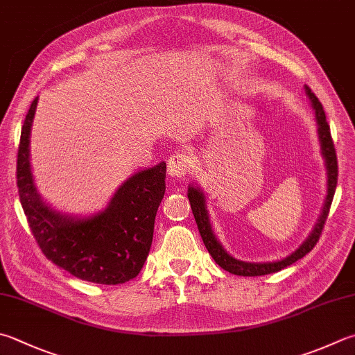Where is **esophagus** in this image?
Segmentation results:
<instances>
[{
  "label": "esophagus",
  "instance_id": "obj_1",
  "mask_svg": "<svg viewBox=\"0 0 355 355\" xmlns=\"http://www.w3.org/2000/svg\"><path fill=\"white\" fill-rule=\"evenodd\" d=\"M191 157L185 153H176L168 159V165H166V171L173 178H184L189 175L191 168Z\"/></svg>",
  "mask_w": 355,
  "mask_h": 355
}]
</instances>
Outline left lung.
<instances>
[{"instance_id":"obj_1","label":"left lung","mask_w":355,"mask_h":355,"mask_svg":"<svg viewBox=\"0 0 355 355\" xmlns=\"http://www.w3.org/2000/svg\"><path fill=\"white\" fill-rule=\"evenodd\" d=\"M304 91H306V96L311 100L313 111H315L320 146H322V156L324 159V165H326V171H327V195L324 199L323 211L318 218V223L315 224V227H313L311 235L307 236V239L298 247L295 252L291 253L289 257H286L283 259L273 261V263H245V261H239L236 258H233L232 255H229V253L224 250V247L220 245V243L215 236V233H213L209 211H207V205H205L204 191L196 185L189 187V195L187 196H189L193 215H195L198 229L200 233V238H202L207 250H209L211 258L216 261V264L219 267H223L224 270L233 273V275L259 277V275H267V273H275L278 270H282V269H284V267L293 264L295 261L302 259L304 255H307V253H309L313 247H315V244L320 239V235H322V232H323L327 215H329L334 193H336L337 178H338V165H337L336 148H334L331 130H329V125H327L323 105L320 103V100L311 91L309 86H304Z\"/></svg>"}]
</instances>
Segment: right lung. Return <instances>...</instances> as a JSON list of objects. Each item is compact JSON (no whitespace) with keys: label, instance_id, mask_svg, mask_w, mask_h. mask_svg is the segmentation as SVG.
Here are the masks:
<instances>
[{"label":"right lung","instance_id":"right-lung-1","mask_svg":"<svg viewBox=\"0 0 355 355\" xmlns=\"http://www.w3.org/2000/svg\"><path fill=\"white\" fill-rule=\"evenodd\" d=\"M37 103L38 97L26 116L17 157L18 195L33 238L46 258L73 277L97 284L130 282L150 253L166 164L126 179L103 211L88 218L63 215L44 202L33 182L29 144Z\"/></svg>","mask_w":355,"mask_h":355}]
</instances>
